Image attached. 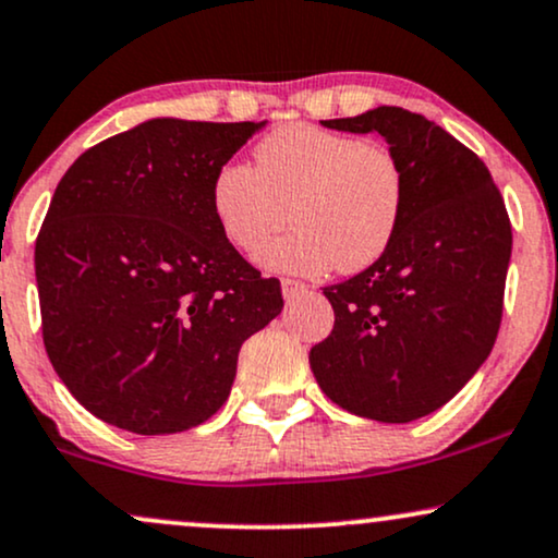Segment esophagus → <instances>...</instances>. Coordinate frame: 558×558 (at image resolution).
<instances>
[{"mask_svg": "<svg viewBox=\"0 0 558 558\" xmlns=\"http://www.w3.org/2000/svg\"><path fill=\"white\" fill-rule=\"evenodd\" d=\"M280 288H283V299L286 301H293V299H299V296H304V293H308V288L304 283H299V280H291V278H283Z\"/></svg>", "mask_w": 558, "mask_h": 558, "instance_id": "esophagus-1", "label": "esophagus"}]
</instances>
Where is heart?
I'll return each mask as SVG.
<instances>
[{
	"mask_svg": "<svg viewBox=\"0 0 558 558\" xmlns=\"http://www.w3.org/2000/svg\"><path fill=\"white\" fill-rule=\"evenodd\" d=\"M400 158L379 143L314 124H288L254 145V166L215 171L210 207L228 244L257 259L284 225L294 231L265 254L270 270L353 275L385 257L405 213Z\"/></svg>",
	"mask_w": 558,
	"mask_h": 558,
	"instance_id": "heart-1",
	"label": "heart"
}]
</instances>
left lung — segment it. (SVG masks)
<instances>
[{
    "mask_svg": "<svg viewBox=\"0 0 558 558\" xmlns=\"http://www.w3.org/2000/svg\"><path fill=\"white\" fill-rule=\"evenodd\" d=\"M325 126L379 132L400 158L408 199L385 257L325 288L335 327L308 364L348 413L408 424L452 400L492 353L512 226L486 163L421 113L379 106Z\"/></svg>",
    "mask_w": 558,
    "mask_h": 558,
    "instance_id": "1",
    "label": "left lung"
}]
</instances>
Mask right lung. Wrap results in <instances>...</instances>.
<instances>
[{"instance_id":"add662e5","label":"right lung","mask_w":558,"mask_h":558,"mask_svg":"<svg viewBox=\"0 0 558 558\" xmlns=\"http://www.w3.org/2000/svg\"><path fill=\"white\" fill-rule=\"evenodd\" d=\"M254 122L150 119L85 150L36 239L44 345L96 418L132 434L199 426L228 400L241 343L283 308L220 233L215 171Z\"/></svg>"}]
</instances>
